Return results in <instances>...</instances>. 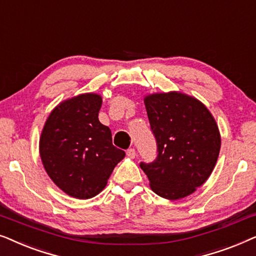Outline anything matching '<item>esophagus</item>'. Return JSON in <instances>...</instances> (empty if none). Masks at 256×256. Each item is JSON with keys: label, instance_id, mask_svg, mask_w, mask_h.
Segmentation results:
<instances>
[{"label": "esophagus", "instance_id": "34e87169", "mask_svg": "<svg viewBox=\"0 0 256 256\" xmlns=\"http://www.w3.org/2000/svg\"><path fill=\"white\" fill-rule=\"evenodd\" d=\"M127 156H128V157H130V158H135V156H136V152H135V149H134V148L128 149V150H127Z\"/></svg>", "mask_w": 256, "mask_h": 256}]
</instances>
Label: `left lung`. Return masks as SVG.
Wrapping results in <instances>:
<instances>
[{"mask_svg": "<svg viewBox=\"0 0 256 256\" xmlns=\"http://www.w3.org/2000/svg\"><path fill=\"white\" fill-rule=\"evenodd\" d=\"M144 104L158 154L141 169L160 197H188L214 169L222 146L218 124L204 104L176 90L149 94Z\"/></svg>", "mask_w": 256, "mask_h": 256, "instance_id": "8db88e82", "label": "left lung"}]
</instances>
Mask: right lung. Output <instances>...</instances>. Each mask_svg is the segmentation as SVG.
Here are the masks:
<instances>
[{
  "instance_id": "obj_1",
  "label": "right lung",
  "mask_w": 256,
  "mask_h": 256,
  "mask_svg": "<svg viewBox=\"0 0 256 256\" xmlns=\"http://www.w3.org/2000/svg\"><path fill=\"white\" fill-rule=\"evenodd\" d=\"M102 98L84 93L54 108L40 138V155L52 182L78 199L96 197L126 152L112 142V132L99 121Z\"/></svg>"
}]
</instances>
